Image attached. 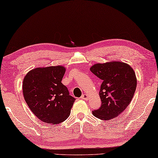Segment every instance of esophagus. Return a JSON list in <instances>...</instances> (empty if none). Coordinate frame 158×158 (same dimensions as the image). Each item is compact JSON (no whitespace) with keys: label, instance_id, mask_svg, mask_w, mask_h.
Segmentation results:
<instances>
[{"label":"esophagus","instance_id":"obj_1","mask_svg":"<svg viewBox=\"0 0 158 158\" xmlns=\"http://www.w3.org/2000/svg\"><path fill=\"white\" fill-rule=\"evenodd\" d=\"M81 99H84V100H85V101L88 100V95L86 94H82V96H81Z\"/></svg>","mask_w":158,"mask_h":158}]
</instances>
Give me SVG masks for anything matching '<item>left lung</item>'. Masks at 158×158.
I'll use <instances>...</instances> for the list:
<instances>
[{"instance_id":"obj_1","label":"left lung","mask_w":158,"mask_h":158,"mask_svg":"<svg viewBox=\"0 0 158 158\" xmlns=\"http://www.w3.org/2000/svg\"><path fill=\"white\" fill-rule=\"evenodd\" d=\"M90 71L102 80L99 91L102 106L92 114L103 120L114 119L131 102L137 84L136 74L129 64L115 61L95 64Z\"/></svg>"}]
</instances>
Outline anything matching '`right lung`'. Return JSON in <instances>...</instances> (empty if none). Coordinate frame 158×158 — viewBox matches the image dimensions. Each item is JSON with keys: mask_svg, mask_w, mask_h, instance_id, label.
<instances>
[{"mask_svg": "<svg viewBox=\"0 0 158 158\" xmlns=\"http://www.w3.org/2000/svg\"><path fill=\"white\" fill-rule=\"evenodd\" d=\"M65 72L62 66L40 67L28 71L23 81L24 100L45 123L56 125L66 120L76 101L61 83Z\"/></svg>", "mask_w": 158, "mask_h": 158, "instance_id": "obj_1", "label": "right lung"}]
</instances>
